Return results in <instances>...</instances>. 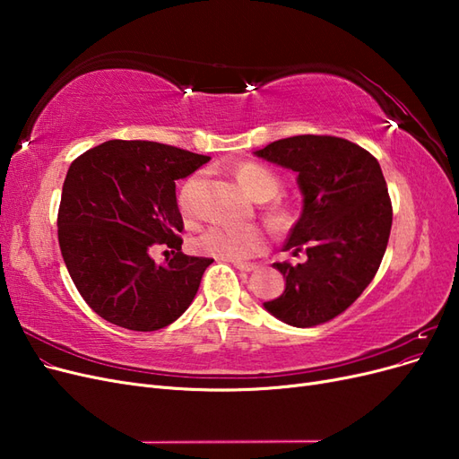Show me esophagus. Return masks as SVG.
I'll use <instances>...</instances> for the list:
<instances>
[{
    "instance_id": "esophagus-1",
    "label": "esophagus",
    "mask_w": 459,
    "mask_h": 459,
    "mask_svg": "<svg viewBox=\"0 0 459 459\" xmlns=\"http://www.w3.org/2000/svg\"><path fill=\"white\" fill-rule=\"evenodd\" d=\"M233 266L241 270V272H253L256 268L255 264H251V262H233Z\"/></svg>"
}]
</instances>
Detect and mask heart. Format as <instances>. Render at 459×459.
<instances>
[{
  "label": "heart",
  "mask_w": 459,
  "mask_h": 459,
  "mask_svg": "<svg viewBox=\"0 0 459 459\" xmlns=\"http://www.w3.org/2000/svg\"><path fill=\"white\" fill-rule=\"evenodd\" d=\"M235 179L239 186L258 203H265L264 214H266L268 221L277 228L285 230L293 221V211L283 201H273V197L281 189V178L277 176L270 166L260 162H243L235 169ZM195 179L182 187L179 193V206L182 211L187 212L189 208V197ZM195 251L206 256H214L220 260H231V262H243L247 258H253L260 253L266 251L268 238L260 228L247 226V228H233V226H211L206 228L199 238L193 241Z\"/></svg>",
  "instance_id": "heart-1"
}]
</instances>
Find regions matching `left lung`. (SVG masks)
<instances>
[{
  "instance_id": "left-lung-1",
  "label": "left lung",
  "mask_w": 459,
  "mask_h": 459,
  "mask_svg": "<svg viewBox=\"0 0 459 459\" xmlns=\"http://www.w3.org/2000/svg\"><path fill=\"white\" fill-rule=\"evenodd\" d=\"M299 174L302 214L285 251L308 260L275 262L285 290L264 302L295 327H314L342 314L379 270L393 226V204L371 152L335 135H295L255 152Z\"/></svg>"
}]
</instances>
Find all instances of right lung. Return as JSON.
I'll list each match as a JSON object with an SVG mask.
<instances>
[{
    "mask_svg": "<svg viewBox=\"0 0 459 459\" xmlns=\"http://www.w3.org/2000/svg\"><path fill=\"white\" fill-rule=\"evenodd\" d=\"M211 157L157 142L110 140L66 172L57 216L61 255L78 293L107 322L157 331L182 316L212 258L182 253L176 179ZM155 244L175 256L159 267Z\"/></svg>",
    "mask_w": 459,
    "mask_h": 459,
    "instance_id": "1",
    "label": "right lung"
}]
</instances>
